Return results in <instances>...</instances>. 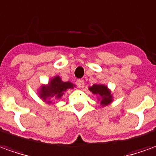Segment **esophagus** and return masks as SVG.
Instances as JSON below:
<instances>
[{"label":"esophagus","mask_w":156,"mask_h":156,"mask_svg":"<svg viewBox=\"0 0 156 156\" xmlns=\"http://www.w3.org/2000/svg\"><path fill=\"white\" fill-rule=\"evenodd\" d=\"M85 81L84 80H81V79H79V80H76V85H77V87H83V85H84Z\"/></svg>","instance_id":"34e87169"}]
</instances>
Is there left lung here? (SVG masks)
<instances>
[{
  "label": "left lung",
  "instance_id": "8db88e82",
  "mask_svg": "<svg viewBox=\"0 0 156 156\" xmlns=\"http://www.w3.org/2000/svg\"><path fill=\"white\" fill-rule=\"evenodd\" d=\"M89 91L92 92L93 95H95L98 98V103H100L102 107H105L107 105H110L114 100L111 90L108 87V86L101 83L93 84L89 87Z\"/></svg>",
  "mask_w": 156,
  "mask_h": 156
}]
</instances>
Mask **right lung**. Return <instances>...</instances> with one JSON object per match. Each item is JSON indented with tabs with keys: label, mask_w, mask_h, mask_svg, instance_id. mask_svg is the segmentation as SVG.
<instances>
[{
	"label": "right lung",
	"mask_w": 156,
	"mask_h": 156,
	"mask_svg": "<svg viewBox=\"0 0 156 156\" xmlns=\"http://www.w3.org/2000/svg\"><path fill=\"white\" fill-rule=\"evenodd\" d=\"M74 87H76V85L72 82L63 81L59 76H55L51 77L47 84H42L40 87L37 94L44 103L51 105L54 104L51 98H55L57 100L60 99L68 89H73Z\"/></svg>",
	"instance_id": "right-lung-1"
}]
</instances>
